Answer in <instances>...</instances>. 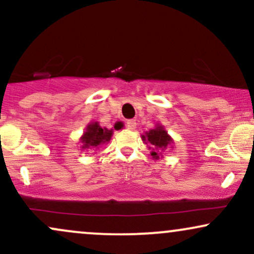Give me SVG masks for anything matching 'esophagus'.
Masks as SVG:
<instances>
[{
	"mask_svg": "<svg viewBox=\"0 0 254 254\" xmlns=\"http://www.w3.org/2000/svg\"><path fill=\"white\" fill-rule=\"evenodd\" d=\"M127 127L130 130H133L136 127V121L135 119H130V121L127 122Z\"/></svg>",
	"mask_w": 254,
	"mask_h": 254,
	"instance_id": "obj_1",
	"label": "esophagus"
}]
</instances>
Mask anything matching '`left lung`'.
<instances>
[{
    "label": "left lung",
    "mask_w": 254,
    "mask_h": 254,
    "mask_svg": "<svg viewBox=\"0 0 254 254\" xmlns=\"http://www.w3.org/2000/svg\"><path fill=\"white\" fill-rule=\"evenodd\" d=\"M144 141L147 139L149 143L153 145V151H151V156L159 157L157 156L156 150H165L168 147V144H171L172 138L167 135L166 130H164L162 127H157L155 129H151L149 132H147L145 137L143 136Z\"/></svg>",
    "instance_id": "8db88e82"
}]
</instances>
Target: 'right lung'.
<instances>
[{
  "label": "right lung",
  "mask_w": 254,
  "mask_h": 254,
  "mask_svg": "<svg viewBox=\"0 0 254 254\" xmlns=\"http://www.w3.org/2000/svg\"><path fill=\"white\" fill-rule=\"evenodd\" d=\"M112 136V130L103 129L98 123H92L87 127L86 132L81 138L83 149H88L92 147H99L101 143L110 141Z\"/></svg>",
  "instance_id": "right-lung-1"
}]
</instances>
